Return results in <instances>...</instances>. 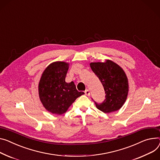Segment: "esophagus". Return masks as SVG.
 Returning <instances> with one entry per match:
<instances>
[{
    "label": "esophagus",
    "mask_w": 160,
    "mask_h": 160,
    "mask_svg": "<svg viewBox=\"0 0 160 160\" xmlns=\"http://www.w3.org/2000/svg\"><path fill=\"white\" fill-rule=\"evenodd\" d=\"M84 93L86 95H90V91L89 90H86L84 91Z\"/></svg>",
    "instance_id": "obj_1"
}]
</instances>
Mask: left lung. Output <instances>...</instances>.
Segmentation results:
<instances>
[{"label":"left lung","instance_id":"obj_1","mask_svg":"<svg viewBox=\"0 0 160 160\" xmlns=\"http://www.w3.org/2000/svg\"><path fill=\"white\" fill-rule=\"evenodd\" d=\"M92 71L101 81L106 93L103 102L95 106L105 113L120 109L126 101L129 84L126 73L119 65L111 60L90 64Z\"/></svg>","mask_w":160,"mask_h":160}]
</instances>
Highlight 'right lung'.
<instances>
[{
  "label": "right lung",
  "instance_id": "right-lung-1",
  "mask_svg": "<svg viewBox=\"0 0 160 160\" xmlns=\"http://www.w3.org/2000/svg\"><path fill=\"white\" fill-rule=\"evenodd\" d=\"M68 65L63 61L50 64L43 71L39 82L40 99L47 111L53 114L65 113L78 97L84 94L77 90L73 81L65 82Z\"/></svg>",
  "mask_w": 160,
  "mask_h": 160
}]
</instances>
